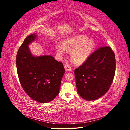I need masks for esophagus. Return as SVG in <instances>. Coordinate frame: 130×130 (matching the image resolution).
<instances>
[{
    "instance_id": "34e87169",
    "label": "esophagus",
    "mask_w": 130,
    "mask_h": 130,
    "mask_svg": "<svg viewBox=\"0 0 130 130\" xmlns=\"http://www.w3.org/2000/svg\"><path fill=\"white\" fill-rule=\"evenodd\" d=\"M64 68L66 71H71L72 70V66H70L68 63H66L64 64Z\"/></svg>"
}]
</instances>
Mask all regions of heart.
I'll list each match as a JSON object with an SVG mask.
<instances>
[{
    "label": "heart",
    "mask_w": 130,
    "mask_h": 130,
    "mask_svg": "<svg viewBox=\"0 0 130 130\" xmlns=\"http://www.w3.org/2000/svg\"><path fill=\"white\" fill-rule=\"evenodd\" d=\"M84 35L69 39L63 43V45L58 44L56 46L57 52L63 54L65 50L71 52L72 60L74 63L80 64L84 62L90 55L95 48V43Z\"/></svg>",
    "instance_id": "obj_1"
}]
</instances>
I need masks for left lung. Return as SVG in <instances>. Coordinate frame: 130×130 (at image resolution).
<instances>
[{"mask_svg": "<svg viewBox=\"0 0 130 130\" xmlns=\"http://www.w3.org/2000/svg\"><path fill=\"white\" fill-rule=\"evenodd\" d=\"M116 59L111 47H101L90 54L75 69L78 94L86 100H94L107 92L114 79Z\"/></svg>", "mask_w": 130, "mask_h": 130, "instance_id": "1", "label": "left lung"}]
</instances>
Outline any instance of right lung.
<instances>
[{"mask_svg": "<svg viewBox=\"0 0 130 130\" xmlns=\"http://www.w3.org/2000/svg\"><path fill=\"white\" fill-rule=\"evenodd\" d=\"M26 37L16 56L19 82L25 92L34 100L42 103L52 101L59 93L65 69L61 62L53 56L34 57L28 48L36 35Z\"/></svg>", "mask_w": 130, "mask_h": 130, "instance_id": "add662e5", "label": "right lung"}]
</instances>
